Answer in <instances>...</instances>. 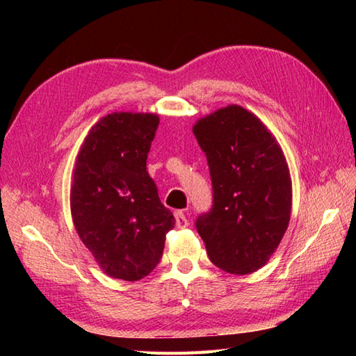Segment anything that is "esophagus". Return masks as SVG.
Returning a JSON list of instances; mask_svg holds the SVG:
<instances>
[{
	"instance_id": "1",
	"label": "esophagus",
	"mask_w": 356,
	"mask_h": 356,
	"mask_svg": "<svg viewBox=\"0 0 356 356\" xmlns=\"http://www.w3.org/2000/svg\"><path fill=\"white\" fill-rule=\"evenodd\" d=\"M188 225H190V223H188V218H186L184 211H177V213H176V226H177V228L184 229V228H186Z\"/></svg>"
}]
</instances>
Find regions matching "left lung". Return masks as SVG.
<instances>
[{"instance_id": "left-lung-1", "label": "left lung", "mask_w": 356, "mask_h": 356, "mask_svg": "<svg viewBox=\"0 0 356 356\" xmlns=\"http://www.w3.org/2000/svg\"><path fill=\"white\" fill-rule=\"evenodd\" d=\"M205 151L214 205L195 228L209 260L229 274L263 268L277 251L292 209V180L268 127L240 105L200 118L193 127Z\"/></svg>"}]
</instances>
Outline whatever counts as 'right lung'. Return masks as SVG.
<instances>
[{
    "label": "right lung",
    "mask_w": 356,
    "mask_h": 356,
    "mask_svg": "<svg viewBox=\"0 0 356 356\" xmlns=\"http://www.w3.org/2000/svg\"><path fill=\"white\" fill-rule=\"evenodd\" d=\"M159 125L153 113L116 111L88 131L74 162V229L111 278L138 282L153 270L176 220L147 171Z\"/></svg>",
    "instance_id": "1"
}]
</instances>
